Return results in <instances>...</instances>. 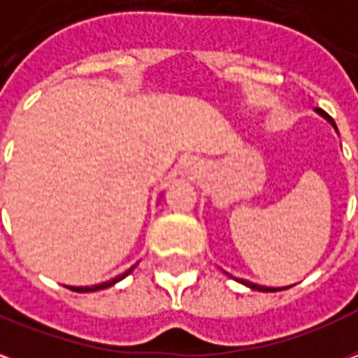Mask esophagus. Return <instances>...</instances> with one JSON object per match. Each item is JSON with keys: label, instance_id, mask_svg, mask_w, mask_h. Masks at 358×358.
I'll list each match as a JSON object with an SVG mask.
<instances>
[{"label": "esophagus", "instance_id": "34e87169", "mask_svg": "<svg viewBox=\"0 0 358 358\" xmlns=\"http://www.w3.org/2000/svg\"><path fill=\"white\" fill-rule=\"evenodd\" d=\"M198 168H200V162H198L196 158H185V160L181 162V173H182V176H190V173L198 171Z\"/></svg>", "mask_w": 358, "mask_h": 358}]
</instances>
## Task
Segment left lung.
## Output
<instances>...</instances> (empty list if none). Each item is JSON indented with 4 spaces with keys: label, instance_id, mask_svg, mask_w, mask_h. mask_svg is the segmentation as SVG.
I'll use <instances>...</instances> for the list:
<instances>
[{
    "label": "left lung",
    "instance_id": "left-lung-1",
    "mask_svg": "<svg viewBox=\"0 0 358 358\" xmlns=\"http://www.w3.org/2000/svg\"><path fill=\"white\" fill-rule=\"evenodd\" d=\"M315 112H317L318 116H322V118L328 122V124L332 125L334 129L338 131V127H336V122H334L328 114H326L324 110H320V108H315ZM225 275H229L227 271H223ZM231 276V275H229ZM231 278H234V276H231ZM234 280H238L240 284H244V286H248V288H252V289H257V292H280V289H286V288H292V286H280V288H268V286H262V284H255V282H250V280H244V278H234Z\"/></svg>",
    "mask_w": 358,
    "mask_h": 358
}]
</instances>
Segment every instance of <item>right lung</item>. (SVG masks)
Wrapping results in <instances>:
<instances>
[{
    "label": "right lung",
    "instance_id": "add662e5",
    "mask_svg": "<svg viewBox=\"0 0 358 358\" xmlns=\"http://www.w3.org/2000/svg\"><path fill=\"white\" fill-rule=\"evenodd\" d=\"M137 267V263L135 265H131V267L127 268L125 273H122V275L114 276V278H110V280H106V282H101V284H93V286H66V288H70L72 292H80V294H87V292H99V289H104V288H110V286H114L116 282H120V280H124L125 276L131 273L133 268Z\"/></svg>",
    "mask_w": 358,
    "mask_h": 358
}]
</instances>
